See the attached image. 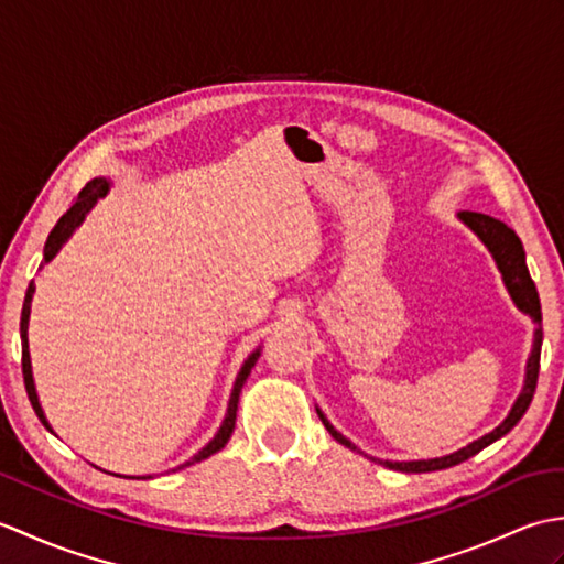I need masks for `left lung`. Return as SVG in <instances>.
<instances>
[{
    "label": "left lung",
    "mask_w": 564,
    "mask_h": 564,
    "mask_svg": "<svg viewBox=\"0 0 564 564\" xmlns=\"http://www.w3.org/2000/svg\"><path fill=\"white\" fill-rule=\"evenodd\" d=\"M458 218L470 227V230L482 239L485 247L492 251V257L497 261V267L501 271V279H505L507 283V291L511 295V301L517 303V307L521 310V313L529 315L538 329L533 334V349H531V356H529V364H525V380H523V390L517 398V402H513L509 416L501 422L495 431H489V434H485L482 438L473 441L470 446H465L460 451H455L451 455H443V458H431V460H406V463H392V460H378L380 465L390 467V470H400V473H434V470H443V467H451V465H458L467 458H473V455L480 453L482 448H487L489 443H495L497 438H501L505 434H509V431L517 426L521 422V416L525 414V410H529V404L533 400V392H535V386H538V370H541V346H543V329H541V322H543V315H541V297H538V291H535V283L531 279L529 273V267H525V251H523V245L521 239L517 237V232L511 230V227H507L501 220L492 218V215H485V213H473V210H463L458 213ZM322 424H325V429L329 431V434L337 438L341 446L351 448V451H358L354 443L341 436L337 429H334L327 416L322 414L317 410Z\"/></svg>",
    "instance_id": "left-lung-1"
}]
</instances>
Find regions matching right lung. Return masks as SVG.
Returning a JSON list of instances; mask_svg holds the SVG:
<instances>
[{"label":"right lung","instance_id":"right-lung-1","mask_svg":"<svg viewBox=\"0 0 564 564\" xmlns=\"http://www.w3.org/2000/svg\"><path fill=\"white\" fill-rule=\"evenodd\" d=\"M109 188H111V184L106 182V178H91V182L79 191V196L75 198V203H72L69 210L63 215V218L57 220V225L53 227L51 235H47V242H45V249H43V263H47V261H51V259L57 254L59 247H63V245L67 242L69 235L77 230V227L82 225L84 218H87V213L94 208V203H97L99 198H104L106 194H109ZM43 263H41V267H43ZM33 291H35V285H33V281H31V283H29V291H26V297H23V307H21V370H23V382H26V392H29V400H31V404H33L35 414H39V419H41L43 426H45L47 431H53L51 424H47L45 414H43V406H41V402H39V392H35L33 373H31V356H29V315H31ZM259 354H261V349H257L254 354H251V356L247 358V361L242 364V368H239L237 380H235V388H232V394H230V402H227V414H225V419H223L218 434H215V438L208 443V446L200 448V451L194 455V458L186 460L184 465H178V470H182V467H186V465H194V463L206 460L208 455L218 453L220 448H225V443L230 441L232 431H235L239 392H242V386L247 382V378H249V373H251V368H254Z\"/></svg>","mask_w":564,"mask_h":564}]
</instances>
